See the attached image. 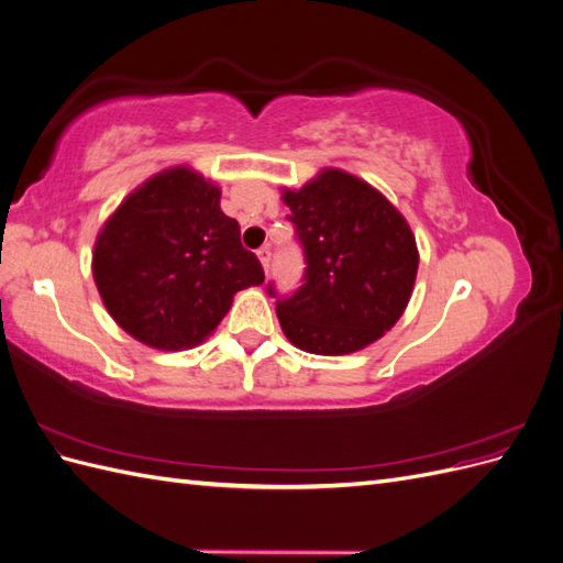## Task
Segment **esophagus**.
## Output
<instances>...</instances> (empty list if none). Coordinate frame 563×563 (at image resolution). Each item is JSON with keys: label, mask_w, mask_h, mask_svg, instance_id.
Masks as SVG:
<instances>
[{"label": "esophagus", "mask_w": 563, "mask_h": 563, "mask_svg": "<svg viewBox=\"0 0 563 563\" xmlns=\"http://www.w3.org/2000/svg\"><path fill=\"white\" fill-rule=\"evenodd\" d=\"M258 261H261L263 269L267 272V267H269V246H263V249H258Z\"/></svg>", "instance_id": "1"}]
</instances>
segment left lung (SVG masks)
Segmentation results:
<instances>
[{"mask_svg": "<svg viewBox=\"0 0 563 563\" xmlns=\"http://www.w3.org/2000/svg\"><path fill=\"white\" fill-rule=\"evenodd\" d=\"M282 201L308 261L305 284L277 302L288 343L323 356L376 343L413 294L420 255L411 225L380 190L343 168H321L300 190L282 187Z\"/></svg>", "mask_w": 563, "mask_h": 563, "instance_id": "left-lung-1", "label": "left lung"}]
</instances>
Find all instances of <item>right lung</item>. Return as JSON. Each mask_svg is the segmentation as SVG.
<instances>
[{
    "label": "right lung",
    "instance_id": "add662e5",
    "mask_svg": "<svg viewBox=\"0 0 563 563\" xmlns=\"http://www.w3.org/2000/svg\"><path fill=\"white\" fill-rule=\"evenodd\" d=\"M91 272L117 327L164 352L203 343L234 294L265 279L220 209V187L185 164L124 197L96 236Z\"/></svg>",
    "mask_w": 563,
    "mask_h": 563
}]
</instances>
